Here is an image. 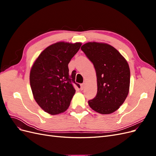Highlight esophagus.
<instances>
[{"label": "esophagus", "instance_id": "1", "mask_svg": "<svg viewBox=\"0 0 156 156\" xmlns=\"http://www.w3.org/2000/svg\"><path fill=\"white\" fill-rule=\"evenodd\" d=\"M80 86H81V88H80V90H83L84 88V86H85V84H84V83L81 84H80Z\"/></svg>", "mask_w": 156, "mask_h": 156}]
</instances>
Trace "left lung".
Returning a JSON list of instances; mask_svg holds the SVG:
<instances>
[{
    "label": "left lung",
    "instance_id": "obj_1",
    "mask_svg": "<svg viewBox=\"0 0 156 156\" xmlns=\"http://www.w3.org/2000/svg\"><path fill=\"white\" fill-rule=\"evenodd\" d=\"M81 50L93 63L98 92L88 101L92 109L108 115L119 109L128 95L130 69L127 60L114 47L105 43L88 42Z\"/></svg>",
    "mask_w": 156,
    "mask_h": 156
}]
</instances>
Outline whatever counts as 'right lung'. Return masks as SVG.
Here are the masks:
<instances>
[{
  "instance_id": "1",
  "label": "right lung",
  "mask_w": 156,
  "mask_h": 156,
  "mask_svg": "<svg viewBox=\"0 0 156 156\" xmlns=\"http://www.w3.org/2000/svg\"><path fill=\"white\" fill-rule=\"evenodd\" d=\"M75 44L59 41L41 52L33 64L30 84L35 101L45 112L58 115L68 109L75 93L76 72L69 73L68 64L81 48Z\"/></svg>"
}]
</instances>
